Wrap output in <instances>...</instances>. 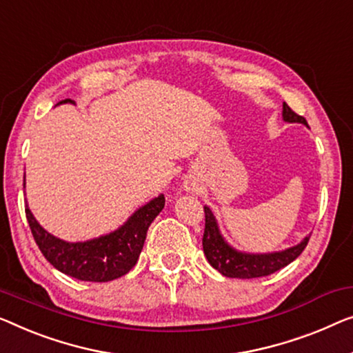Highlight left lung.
I'll return each instance as SVG.
<instances>
[{
	"mask_svg": "<svg viewBox=\"0 0 353 353\" xmlns=\"http://www.w3.org/2000/svg\"><path fill=\"white\" fill-rule=\"evenodd\" d=\"M282 119L283 122L303 123L307 126L306 119L294 114L285 103L282 106ZM204 215H206V228H204L203 236L204 255H206L209 265L225 277L254 279L270 276L296 260L311 238V236H306L301 243L288 247L285 250L270 252V254H249V252L234 249L225 241L220 233L217 219L208 206H204Z\"/></svg>",
	"mask_w": 353,
	"mask_h": 353,
	"instance_id": "left-lung-1",
	"label": "left lung"
}]
</instances>
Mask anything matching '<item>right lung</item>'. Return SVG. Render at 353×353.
<instances>
[{"instance_id":"1","label":"right lung","mask_w":353,"mask_h":353,"mask_svg":"<svg viewBox=\"0 0 353 353\" xmlns=\"http://www.w3.org/2000/svg\"><path fill=\"white\" fill-rule=\"evenodd\" d=\"M66 103L76 104L70 98L59 104ZM163 208L165 196L159 194L136 209L122 227L99 238L79 243H68L46 231L31 214L28 204H25V214L36 244L52 266L79 281L109 282L125 276L136 265L144 247L147 230Z\"/></svg>"}]
</instances>
